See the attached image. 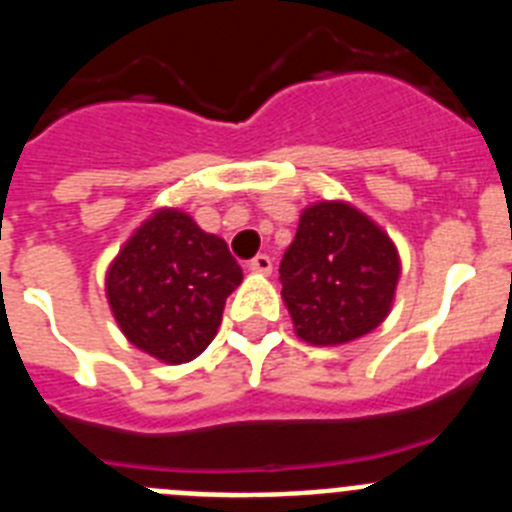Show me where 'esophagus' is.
<instances>
[{
	"label": "esophagus",
	"instance_id": "esophagus-1",
	"mask_svg": "<svg viewBox=\"0 0 512 512\" xmlns=\"http://www.w3.org/2000/svg\"><path fill=\"white\" fill-rule=\"evenodd\" d=\"M271 259L269 256H266V253H259V256H256V259H251L248 261V269L253 271V274H271Z\"/></svg>",
	"mask_w": 512,
	"mask_h": 512
}]
</instances>
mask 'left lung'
I'll return each instance as SVG.
<instances>
[{
	"instance_id": "left-lung-1",
	"label": "left lung",
	"mask_w": 512,
	"mask_h": 512,
	"mask_svg": "<svg viewBox=\"0 0 512 512\" xmlns=\"http://www.w3.org/2000/svg\"><path fill=\"white\" fill-rule=\"evenodd\" d=\"M400 279L395 243L346 202L307 207L279 282L295 333L312 346H341L390 315Z\"/></svg>"
}]
</instances>
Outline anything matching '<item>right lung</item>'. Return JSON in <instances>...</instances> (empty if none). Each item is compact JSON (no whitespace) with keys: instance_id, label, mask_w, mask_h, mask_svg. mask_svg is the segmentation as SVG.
Segmentation results:
<instances>
[{"instance_id":"1","label":"right lung","mask_w":512,"mask_h":512,"mask_svg":"<svg viewBox=\"0 0 512 512\" xmlns=\"http://www.w3.org/2000/svg\"><path fill=\"white\" fill-rule=\"evenodd\" d=\"M241 279L223 238L205 233L187 212L158 210L112 261L107 300L133 346L184 364L210 346Z\"/></svg>"}]
</instances>
